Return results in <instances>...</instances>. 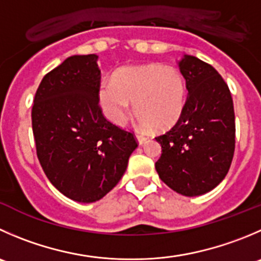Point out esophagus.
Instances as JSON below:
<instances>
[{
    "mask_svg": "<svg viewBox=\"0 0 261 261\" xmlns=\"http://www.w3.org/2000/svg\"><path fill=\"white\" fill-rule=\"evenodd\" d=\"M136 139H138V143L140 144H144L145 143L146 140H148V138H146V136H144V135H140V134H136Z\"/></svg>",
    "mask_w": 261,
    "mask_h": 261,
    "instance_id": "34e87169",
    "label": "esophagus"
}]
</instances>
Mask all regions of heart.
<instances>
[{
  "label": "heart",
  "instance_id": "obj_1",
  "mask_svg": "<svg viewBox=\"0 0 261 261\" xmlns=\"http://www.w3.org/2000/svg\"><path fill=\"white\" fill-rule=\"evenodd\" d=\"M103 112L116 125H122L134 103L136 118L150 131L171 128L182 116L186 87L173 67L161 65L123 67L115 72L112 83L99 88Z\"/></svg>",
  "mask_w": 261,
  "mask_h": 261
}]
</instances>
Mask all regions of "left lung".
Instances as JSON below:
<instances>
[{
    "label": "left lung",
    "instance_id": "1",
    "mask_svg": "<svg viewBox=\"0 0 261 261\" xmlns=\"http://www.w3.org/2000/svg\"><path fill=\"white\" fill-rule=\"evenodd\" d=\"M187 98L176 125L155 140L162 155L159 178L185 196H198L218 186L234 153L233 100L228 85L213 66L194 56L178 62Z\"/></svg>",
    "mask_w": 261,
    "mask_h": 261
}]
</instances>
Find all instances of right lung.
I'll return each mask as SVG.
<instances>
[{"mask_svg":"<svg viewBox=\"0 0 261 261\" xmlns=\"http://www.w3.org/2000/svg\"><path fill=\"white\" fill-rule=\"evenodd\" d=\"M97 60V55L66 58L43 77L32 110L37 155L45 176L79 203L107 195L138 148L133 133L103 116Z\"/></svg>","mask_w":261,"mask_h":261,"instance_id":"right-lung-1","label":"right lung"}]
</instances>
